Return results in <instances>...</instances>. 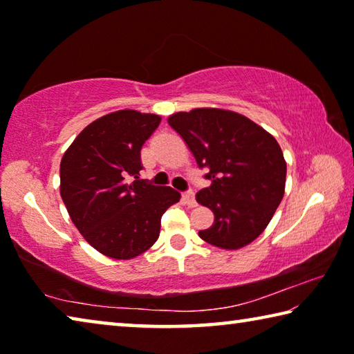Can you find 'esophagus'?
Listing matches in <instances>:
<instances>
[{"instance_id":"obj_1","label":"esophagus","mask_w":354,"mask_h":354,"mask_svg":"<svg viewBox=\"0 0 354 354\" xmlns=\"http://www.w3.org/2000/svg\"><path fill=\"white\" fill-rule=\"evenodd\" d=\"M183 201L189 207H195L196 206V200H195V194L194 192H185V194H183Z\"/></svg>"}]
</instances>
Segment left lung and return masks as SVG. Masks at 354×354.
I'll return each instance as SVG.
<instances>
[{"label":"left lung","mask_w":354,"mask_h":354,"mask_svg":"<svg viewBox=\"0 0 354 354\" xmlns=\"http://www.w3.org/2000/svg\"><path fill=\"white\" fill-rule=\"evenodd\" d=\"M169 124L183 137L211 185L196 201L214 212L198 232L221 250H239L259 237L284 196L287 165L277 139L242 113L198 107L176 112Z\"/></svg>","instance_id":"8db88e82"}]
</instances>
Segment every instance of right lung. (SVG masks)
Here are the masks:
<instances>
[{"label": "right lung", "mask_w": 354, "mask_h": 354, "mask_svg": "<svg viewBox=\"0 0 354 354\" xmlns=\"http://www.w3.org/2000/svg\"><path fill=\"white\" fill-rule=\"evenodd\" d=\"M160 117L111 112L77 134L61 160V196L82 237L112 259H133L158 241L160 217L181 195L139 179L142 145Z\"/></svg>", "instance_id": "obj_1"}]
</instances>
